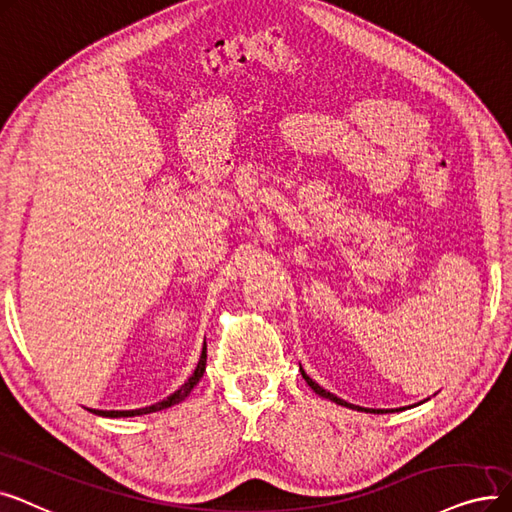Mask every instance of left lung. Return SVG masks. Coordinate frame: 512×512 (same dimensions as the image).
<instances>
[{
  "label": "left lung",
  "mask_w": 512,
  "mask_h": 512,
  "mask_svg": "<svg viewBox=\"0 0 512 512\" xmlns=\"http://www.w3.org/2000/svg\"><path fill=\"white\" fill-rule=\"evenodd\" d=\"M300 373H302V377L306 379V383L312 387V392L319 394L321 398H327V400H331V402H335V404H339V406H346V408H352V410H358V412H373V415H383V412H387V410H383V408H362V406L350 404V402H346V400H342V398H337L335 394L327 392V389H323L316 381H312V379L306 375V371H304L302 367H300ZM427 400H429V398H427ZM423 402H425V400H423Z\"/></svg>",
  "instance_id": "8db88e82"
}]
</instances>
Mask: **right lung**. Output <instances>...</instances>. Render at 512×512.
I'll return each mask as SVG.
<instances>
[{
    "instance_id": "obj_1",
    "label": "right lung",
    "mask_w": 512,
    "mask_h": 512,
    "mask_svg": "<svg viewBox=\"0 0 512 512\" xmlns=\"http://www.w3.org/2000/svg\"><path fill=\"white\" fill-rule=\"evenodd\" d=\"M204 371H206V342H204V350H202V354H200V362H198L196 371H193V375L177 389L175 394H170V396L164 398L162 402H156V404L145 406V408H137V410H95V408H89V410L93 412V415H97V417H110V419L150 415V412H158V410H164V408H170V406H175V404L183 402V400L191 394V389L200 383V379L204 377Z\"/></svg>"
}]
</instances>
